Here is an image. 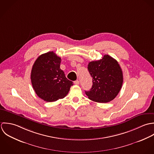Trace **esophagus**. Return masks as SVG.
Listing matches in <instances>:
<instances>
[{
	"mask_svg": "<svg viewBox=\"0 0 154 154\" xmlns=\"http://www.w3.org/2000/svg\"><path fill=\"white\" fill-rule=\"evenodd\" d=\"M74 83L75 85H78L80 84V82H79V80H76V81H75V82H74Z\"/></svg>",
	"mask_w": 154,
	"mask_h": 154,
	"instance_id": "34e87169",
	"label": "esophagus"
}]
</instances>
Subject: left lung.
<instances>
[{
	"instance_id": "obj_1",
	"label": "left lung",
	"mask_w": 154,
	"mask_h": 154,
	"mask_svg": "<svg viewBox=\"0 0 154 154\" xmlns=\"http://www.w3.org/2000/svg\"><path fill=\"white\" fill-rule=\"evenodd\" d=\"M88 69L93 80L92 88L85 91L89 99L99 103L112 100L123 85V71L119 62L105 55L100 60L90 62Z\"/></svg>"
}]
</instances>
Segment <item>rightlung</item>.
I'll use <instances>...</instances> for the list:
<instances>
[{"instance_id":"obj_1","label":"right lung","mask_w":154,"mask_h":154,"mask_svg":"<svg viewBox=\"0 0 154 154\" xmlns=\"http://www.w3.org/2000/svg\"><path fill=\"white\" fill-rule=\"evenodd\" d=\"M61 59L54 52L40 55L32 67L31 84L37 95L46 102L66 96L73 85L60 68Z\"/></svg>"}]
</instances>
